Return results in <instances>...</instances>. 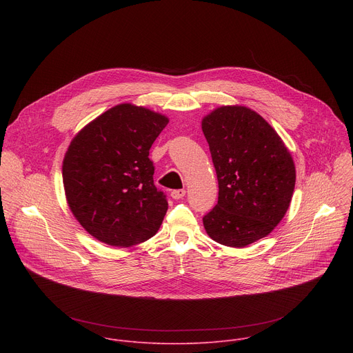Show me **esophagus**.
<instances>
[{
  "label": "esophagus",
  "mask_w": 353,
  "mask_h": 353,
  "mask_svg": "<svg viewBox=\"0 0 353 353\" xmlns=\"http://www.w3.org/2000/svg\"><path fill=\"white\" fill-rule=\"evenodd\" d=\"M185 195V190H173L172 192H170V196L173 198V199H180V198H183Z\"/></svg>",
  "instance_id": "34e87169"
}]
</instances>
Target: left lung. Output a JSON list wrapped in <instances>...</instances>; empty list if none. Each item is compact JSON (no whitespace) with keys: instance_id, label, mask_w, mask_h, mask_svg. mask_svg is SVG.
<instances>
[{"instance_id":"8db88e82","label":"left lung","mask_w":353,"mask_h":353,"mask_svg":"<svg viewBox=\"0 0 353 353\" xmlns=\"http://www.w3.org/2000/svg\"><path fill=\"white\" fill-rule=\"evenodd\" d=\"M216 170L218 204L204 218L208 236L229 247H245L285 216L296 170L276 131L254 110L222 106L203 119Z\"/></svg>"}]
</instances>
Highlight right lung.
Masks as SVG:
<instances>
[{"instance_id": "right-lung-1", "label": "right lung", "mask_w": 353, "mask_h": 353, "mask_svg": "<svg viewBox=\"0 0 353 353\" xmlns=\"http://www.w3.org/2000/svg\"><path fill=\"white\" fill-rule=\"evenodd\" d=\"M168 123L159 113L123 103L71 141L63 162L68 207L99 241L131 247L159 230L168 199L154 184L149 149Z\"/></svg>"}]
</instances>
